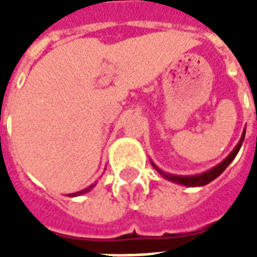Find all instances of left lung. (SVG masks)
Here are the masks:
<instances>
[{"mask_svg":"<svg viewBox=\"0 0 257 257\" xmlns=\"http://www.w3.org/2000/svg\"><path fill=\"white\" fill-rule=\"evenodd\" d=\"M243 138H245V132H243L242 138L239 140V143L237 145V147L231 151V154L227 157L226 160L223 162H220L217 167H215L213 169H210L208 172L205 173H201V175H197V176H175V175H169V173H165L162 172L160 168H157L154 164H153V167L156 168L158 172L161 173L162 176L168 180H171V182H175V183H179V184H183V186H189V187H194V186H204V184H208L210 183L212 180H215L219 175L224 172V169H226L230 164L232 162V160L235 158V156L238 154V151L241 149V146H242V142H243Z\"/></svg>","mask_w":257,"mask_h":257,"instance_id":"1","label":"left lung"}]
</instances>
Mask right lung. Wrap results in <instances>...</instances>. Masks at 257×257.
<instances>
[{
  "label": "right lung",
  "mask_w": 257,
  "mask_h": 257,
  "mask_svg": "<svg viewBox=\"0 0 257 257\" xmlns=\"http://www.w3.org/2000/svg\"><path fill=\"white\" fill-rule=\"evenodd\" d=\"M92 187H93V184H92V186H89V187H86V189L81 190V191H78V193L68 194V195H70V197H75V195H81V194H85V193H88V191H89V190L92 189Z\"/></svg>",
  "instance_id": "right-lung-1"
}]
</instances>
